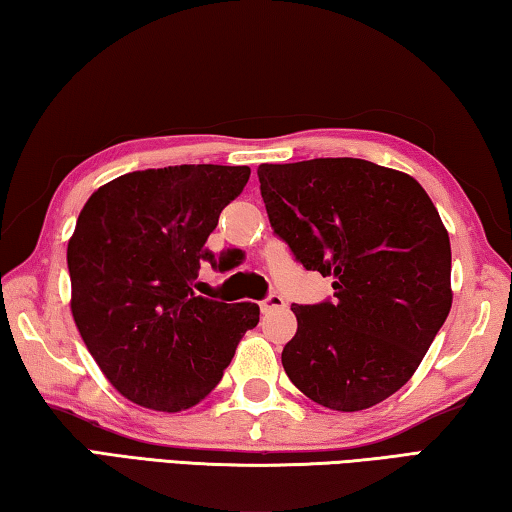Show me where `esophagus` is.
Instances as JSON below:
<instances>
[{
    "instance_id": "esophagus-1",
    "label": "esophagus",
    "mask_w": 512,
    "mask_h": 512,
    "mask_svg": "<svg viewBox=\"0 0 512 512\" xmlns=\"http://www.w3.org/2000/svg\"><path fill=\"white\" fill-rule=\"evenodd\" d=\"M287 302H284L282 296H277V293H271V296H266L262 302H259V307L262 311H273V309H282Z\"/></svg>"
}]
</instances>
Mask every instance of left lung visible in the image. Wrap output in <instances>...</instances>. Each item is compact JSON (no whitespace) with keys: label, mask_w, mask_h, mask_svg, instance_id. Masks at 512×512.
<instances>
[{"label":"left lung","mask_w":512,"mask_h":512,"mask_svg":"<svg viewBox=\"0 0 512 512\" xmlns=\"http://www.w3.org/2000/svg\"><path fill=\"white\" fill-rule=\"evenodd\" d=\"M277 237L334 300L293 305L282 366L309 400L370 409L413 377L452 309V248L431 198L402 171L359 158L259 164Z\"/></svg>","instance_id":"obj_1"}]
</instances>
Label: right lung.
<instances>
[{
    "label": "right lung",
    "mask_w": 512,
    "mask_h": 512,
    "mask_svg": "<svg viewBox=\"0 0 512 512\" xmlns=\"http://www.w3.org/2000/svg\"><path fill=\"white\" fill-rule=\"evenodd\" d=\"M248 167L180 164L124 173L83 205L67 244L72 316L103 375L153 411L205 400L259 323L255 302L194 293L205 248Z\"/></svg>",
    "instance_id": "right-lung-1"
}]
</instances>
